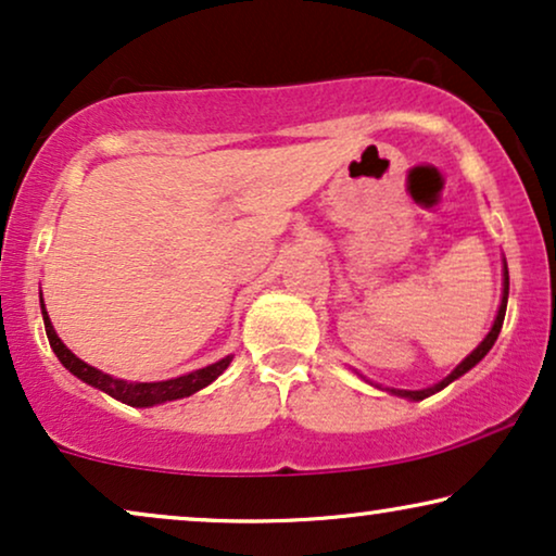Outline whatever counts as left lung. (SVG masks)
I'll return each mask as SVG.
<instances>
[{"label":"left lung","mask_w":556,"mask_h":556,"mask_svg":"<svg viewBox=\"0 0 556 556\" xmlns=\"http://www.w3.org/2000/svg\"><path fill=\"white\" fill-rule=\"evenodd\" d=\"M506 301H508V270L504 268V299H501V308H498V316H496V321H493V329L489 331V337H485L483 341H481V346L476 349L473 354L470 356H466V359H463L458 367H455L451 375H447L443 382H438L435 387H428V390H415V392H409V390H392L394 394H400V397H409V400H425V397H430V394H435V392H440L443 390V387H447L453 382V379H458V377H463L466 375L468 369H473L478 362L483 359L485 354L491 352V346L496 344V339H498V333H501V326H504V316H506Z\"/></svg>","instance_id":"1"}]
</instances>
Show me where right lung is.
Returning a JSON list of instances; mask_svg holds the SVG:
<instances>
[{
	"label": "right lung",
	"instance_id": "right-lung-1",
	"mask_svg": "<svg viewBox=\"0 0 556 556\" xmlns=\"http://www.w3.org/2000/svg\"><path fill=\"white\" fill-rule=\"evenodd\" d=\"M42 318H45V333H48L52 352L58 354V359L63 362V367L71 369L75 377L83 379V382L98 387V390H103L105 394H111V397L126 402V405L131 407H151V405H159V402L189 397V394L202 390V387H207L212 379L223 375L227 364L232 362V356H225V359L210 364V367L197 369L192 375H185L177 379H166V382H124V379H113L111 375H103V371L90 367V364L80 362L78 356H75L71 349L58 339V333L52 329L48 318V311H45V303H42Z\"/></svg>",
	"mask_w": 556,
	"mask_h": 556
}]
</instances>
